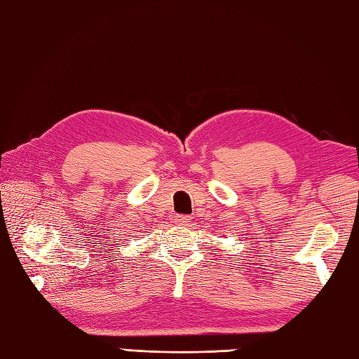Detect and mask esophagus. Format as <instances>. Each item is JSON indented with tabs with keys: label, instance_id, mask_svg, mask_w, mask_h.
Masks as SVG:
<instances>
[{
	"label": "esophagus",
	"instance_id": "1",
	"mask_svg": "<svg viewBox=\"0 0 359 359\" xmlns=\"http://www.w3.org/2000/svg\"><path fill=\"white\" fill-rule=\"evenodd\" d=\"M177 223L178 225H181V226H186V225H189V222H191V217H189V215H177Z\"/></svg>",
	"mask_w": 359,
	"mask_h": 359
}]
</instances>
